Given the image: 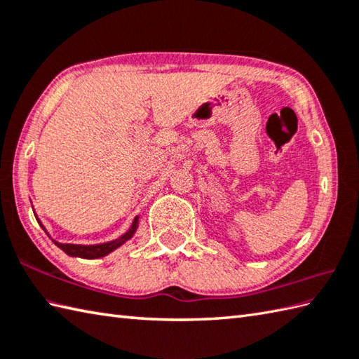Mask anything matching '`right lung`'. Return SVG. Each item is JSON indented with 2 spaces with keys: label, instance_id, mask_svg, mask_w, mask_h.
Here are the masks:
<instances>
[{
  "label": "right lung",
  "instance_id": "1",
  "mask_svg": "<svg viewBox=\"0 0 359 359\" xmlns=\"http://www.w3.org/2000/svg\"><path fill=\"white\" fill-rule=\"evenodd\" d=\"M38 220V219H36ZM137 224H139V217L134 219L133 226L129 228V231L121 236L120 239H116L108 243H100V245H72V243H60L57 241H52L58 248H62L66 255L75 256V257H83V259H97V257H103L106 255H109L111 251L118 248L120 245L133 238V234L135 233ZM41 225V224H40ZM43 226V225H41Z\"/></svg>",
  "mask_w": 359,
  "mask_h": 359
}]
</instances>
